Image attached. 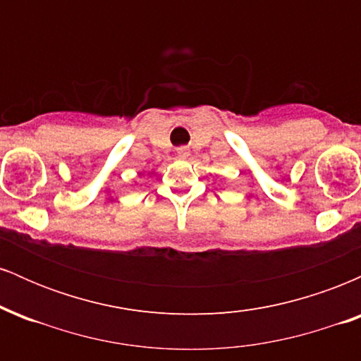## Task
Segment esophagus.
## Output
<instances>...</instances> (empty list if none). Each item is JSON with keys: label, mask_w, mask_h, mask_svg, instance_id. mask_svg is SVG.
<instances>
[{"label": "esophagus", "mask_w": 361, "mask_h": 361, "mask_svg": "<svg viewBox=\"0 0 361 361\" xmlns=\"http://www.w3.org/2000/svg\"><path fill=\"white\" fill-rule=\"evenodd\" d=\"M176 154H178V157H181V159H186V157L190 156V151L186 147H178Z\"/></svg>", "instance_id": "34e87169"}]
</instances>
